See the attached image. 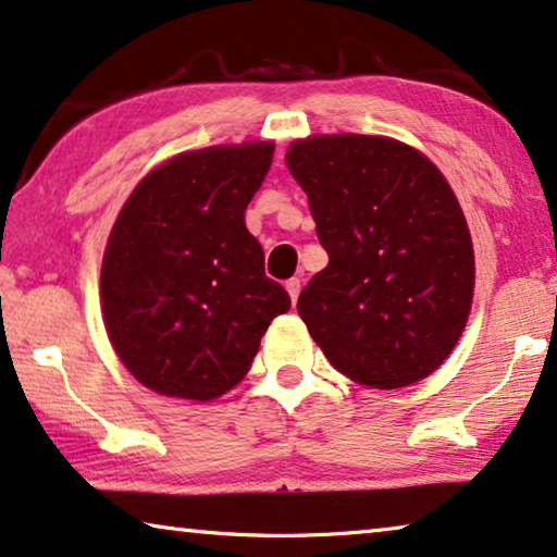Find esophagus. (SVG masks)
Masks as SVG:
<instances>
[{"label":"esophagus","mask_w":557,"mask_h":557,"mask_svg":"<svg viewBox=\"0 0 557 557\" xmlns=\"http://www.w3.org/2000/svg\"><path fill=\"white\" fill-rule=\"evenodd\" d=\"M285 287H287V293H289V300L297 302V297H300V280H297V277L287 280Z\"/></svg>","instance_id":"obj_1"}]
</instances>
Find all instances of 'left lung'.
I'll return each instance as SVG.
<instances>
[{"mask_svg":"<svg viewBox=\"0 0 557 557\" xmlns=\"http://www.w3.org/2000/svg\"><path fill=\"white\" fill-rule=\"evenodd\" d=\"M330 255L297 312L327 362L397 389L447 360L468 325L475 252L430 157L383 135H310L285 152Z\"/></svg>","mask_w":557,"mask_h":557,"instance_id":"1","label":"left lung"}]
</instances>
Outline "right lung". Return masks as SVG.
I'll return each instance as SVG.
<instances>
[{"label": "right lung", "instance_id": "add662e5", "mask_svg": "<svg viewBox=\"0 0 557 557\" xmlns=\"http://www.w3.org/2000/svg\"><path fill=\"white\" fill-rule=\"evenodd\" d=\"M272 154V139L174 154L137 182L114 220L102 320L120 362L157 395L210 403L230 393L270 322L289 310L245 225Z\"/></svg>", "mask_w": 557, "mask_h": 557}]
</instances>
